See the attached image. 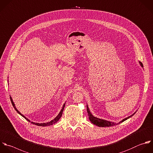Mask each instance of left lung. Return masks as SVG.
Listing matches in <instances>:
<instances>
[{
  "label": "left lung",
  "mask_w": 153,
  "mask_h": 153,
  "mask_svg": "<svg viewBox=\"0 0 153 153\" xmlns=\"http://www.w3.org/2000/svg\"><path fill=\"white\" fill-rule=\"evenodd\" d=\"M140 62V65H141V67H143V64L141 62ZM86 107H87L86 108H87V112H88V117H89V119L90 120V121L92 123H93L94 125H97V126H99V127H110V126H114V125H116L120 124V123L123 122L124 121L126 120L127 119H129L130 117H131L132 116H133L136 113V112H135V113H134L133 114H132L131 116H129V117H126V118L123 119L122 121H120V122H119V123H114V122H110V121H107V120H103V119H99V118H97V117L94 116L92 114V113H91V111H90V110H89V107H88V105H87Z\"/></svg>",
  "instance_id": "left-lung-1"
}]
</instances>
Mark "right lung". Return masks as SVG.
<instances>
[{
	"label": "right lung",
	"instance_id": "1",
	"mask_svg": "<svg viewBox=\"0 0 153 153\" xmlns=\"http://www.w3.org/2000/svg\"><path fill=\"white\" fill-rule=\"evenodd\" d=\"M10 101H11V103H12V105H13V108H15V110L17 111V113H18V114H19L22 117H23L24 118H25L27 121H28L29 122H30V120H29L27 118H26L24 115H22L17 109H16V108L15 107V104L13 103V100H12V98H11V97H10ZM65 103L63 105V106H62V109L61 110V111H60V112H59V113L58 114V115L54 119H53V120H52L51 122H47V123H34V122H31V123H33V124H34V125H37V126H50V125H53V124H54V123H56L59 120V119L61 117V116H62V112H63V110H64V107H65Z\"/></svg>",
	"mask_w": 153,
	"mask_h": 153
}]
</instances>
